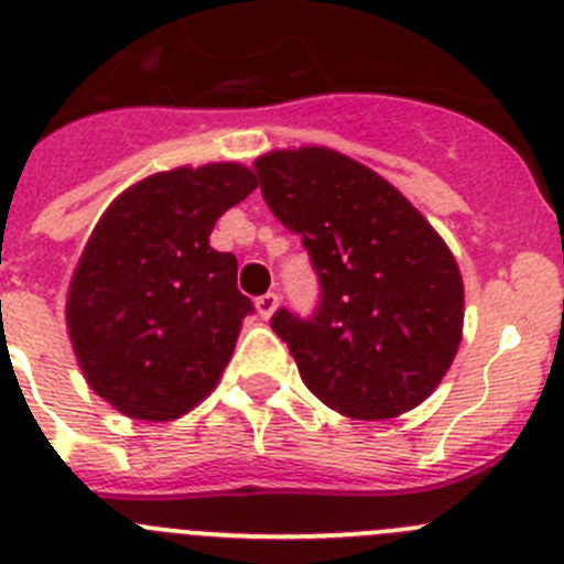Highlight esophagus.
Returning a JSON list of instances; mask_svg holds the SVG:
<instances>
[{
    "mask_svg": "<svg viewBox=\"0 0 564 564\" xmlns=\"http://www.w3.org/2000/svg\"><path fill=\"white\" fill-rule=\"evenodd\" d=\"M275 308H278V294L275 292H267V294H261L259 300H256V311H259L261 319H270V316L275 314Z\"/></svg>",
    "mask_w": 564,
    "mask_h": 564,
    "instance_id": "obj_1",
    "label": "esophagus"
}]
</instances>
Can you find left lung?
Here are the masks:
<instances>
[{
  "label": "left lung",
  "mask_w": 564,
  "mask_h": 564,
  "mask_svg": "<svg viewBox=\"0 0 564 564\" xmlns=\"http://www.w3.org/2000/svg\"><path fill=\"white\" fill-rule=\"evenodd\" d=\"M253 167L319 281L314 314L278 308L270 319L308 391L349 419L413 410L444 380L463 338L452 250L397 187L338 151H272Z\"/></svg>",
  "instance_id": "8db88e82"
}]
</instances>
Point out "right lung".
Listing matches in <instances>:
<instances>
[{"mask_svg": "<svg viewBox=\"0 0 564 564\" xmlns=\"http://www.w3.org/2000/svg\"><path fill=\"white\" fill-rule=\"evenodd\" d=\"M253 189L237 162L176 167L118 195L93 228L65 319L90 388L129 419H178L231 360L253 303L209 234Z\"/></svg>", "mask_w": 564, "mask_h": 564, "instance_id": "1", "label": "right lung"}]
</instances>
